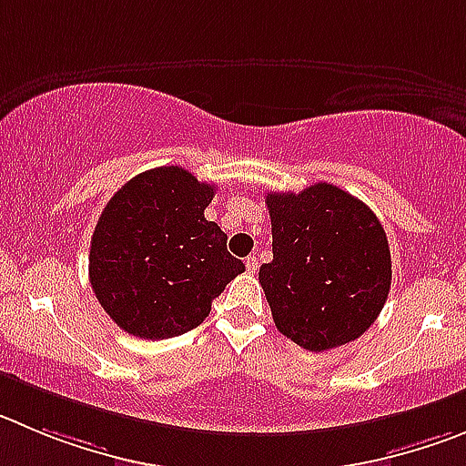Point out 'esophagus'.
I'll list each match as a JSON object with an SVG mask.
<instances>
[{
  "mask_svg": "<svg viewBox=\"0 0 466 466\" xmlns=\"http://www.w3.org/2000/svg\"><path fill=\"white\" fill-rule=\"evenodd\" d=\"M246 268L250 273H255L259 268V259L255 258V255H250V258H246Z\"/></svg>",
  "mask_w": 466,
  "mask_h": 466,
  "instance_id": "34e87169",
  "label": "esophagus"
}]
</instances>
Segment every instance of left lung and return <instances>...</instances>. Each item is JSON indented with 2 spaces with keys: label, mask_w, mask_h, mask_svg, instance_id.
<instances>
[{
  "label": "left lung",
  "mask_w": 466,
  "mask_h": 466,
  "mask_svg": "<svg viewBox=\"0 0 466 466\" xmlns=\"http://www.w3.org/2000/svg\"><path fill=\"white\" fill-rule=\"evenodd\" d=\"M273 262L259 282L278 331L310 351L363 336L390 289V250L380 218L333 184L267 193Z\"/></svg>",
  "instance_id": "obj_1"
}]
</instances>
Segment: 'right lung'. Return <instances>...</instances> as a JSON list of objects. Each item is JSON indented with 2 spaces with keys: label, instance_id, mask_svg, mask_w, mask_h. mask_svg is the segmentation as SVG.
Instances as JSON below:
<instances>
[{
  "label": "right lung",
  "instance_id": "1",
  "mask_svg": "<svg viewBox=\"0 0 466 466\" xmlns=\"http://www.w3.org/2000/svg\"><path fill=\"white\" fill-rule=\"evenodd\" d=\"M213 190L167 165L133 177L103 208L91 237V289L130 336L165 340L190 331L246 271L228 253V234L204 218Z\"/></svg>",
  "mask_w": 466,
  "mask_h": 466
}]
</instances>
